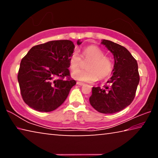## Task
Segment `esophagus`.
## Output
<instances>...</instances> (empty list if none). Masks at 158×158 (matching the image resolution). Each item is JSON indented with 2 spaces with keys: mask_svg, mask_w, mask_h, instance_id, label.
<instances>
[{
  "mask_svg": "<svg viewBox=\"0 0 158 158\" xmlns=\"http://www.w3.org/2000/svg\"><path fill=\"white\" fill-rule=\"evenodd\" d=\"M77 84L79 85H84V83H81V82H79V81H77Z\"/></svg>",
  "mask_w": 158,
  "mask_h": 158,
  "instance_id": "34e87169",
  "label": "esophagus"
}]
</instances>
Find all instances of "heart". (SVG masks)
Returning a JSON list of instances; mask_svg holds the SVG:
<instances>
[{"mask_svg":"<svg viewBox=\"0 0 158 158\" xmlns=\"http://www.w3.org/2000/svg\"><path fill=\"white\" fill-rule=\"evenodd\" d=\"M82 58L89 60L85 66V70L78 69L81 64L79 53L74 52L69 57V68L76 70L72 74L74 79L79 81L93 83L98 79L102 80L110 76L113 70V63L109 57L105 56V52L95 45H89L84 48Z\"/></svg>","mask_w":158,"mask_h":158,"instance_id":"heart-1","label":"heart"}]
</instances>
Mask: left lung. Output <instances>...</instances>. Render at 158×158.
Wrapping results in <instances>:
<instances>
[{"mask_svg":"<svg viewBox=\"0 0 158 158\" xmlns=\"http://www.w3.org/2000/svg\"><path fill=\"white\" fill-rule=\"evenodd\" d=\"M101 44L114 55L113 74L103 88L93 87L89 101L100 113L114 114L129 106L135 97L139 82L138 65L125 47L106 40Z\"/></svg>","mask_w":158,"mask_h":158,"instance_id":"8db88e82","label":"left lung"}]
</instances>
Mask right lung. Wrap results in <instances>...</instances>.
I'll return each instance as SVG.
<instances>
[{
	"label": "right lung",
	"mask_w": 158,
	"mask_h": 158,
	"mask_svg": "<svg viewBox=\"0 0 158 158\" xmlns=\"http://www.w3.org/2000/svg\"><path fill=\"white\" fill-rule=\"evenodd\" d=\"M81 42L77 41V44ZM74 44L53 40L36 45L21 61L18 81L26 105L35 110H55L66 100L76 81L69 78V57Z\"/></svg>",
	"instance_id": "1"
}]
</instances>
